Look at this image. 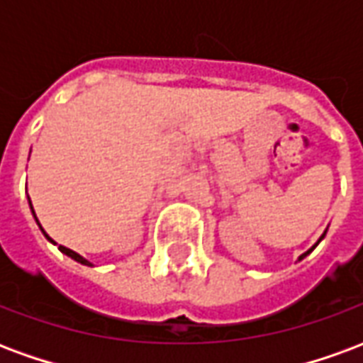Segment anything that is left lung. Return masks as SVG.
I'll return each mask as SVG.
<instances>
[{"instance_id": "8db88e82", "label": "left lung", "mask_w": 363, "mask_h": 363, "mask_svg": "<svg viewBox=\"0 0 363 363\" xmlns=\"http://www.w3.org/2000/svg\"><path fill=\"white\" fill-rule=\"evenodd\" d=\"M325 235H327V231H325V233H323V235H320V239H323V237H325ZM320 239H319V241H320ZM319 241H317V243L313 245V247H311V249H309V251H307V252H303V255H301V257H299V260H301V259H305V257H307V255H309V252H311L313 249H315V247H317V245H319Z\"/></svg>"}]
</instances>
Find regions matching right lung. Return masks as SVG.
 I'll use <instances>...</instances> for the list:
<instances>
[{"instance_id":"add662e5","label":"right lung","mask_w":363,"mask_h":363,"mask_svg":"<svg viewBox=\"0 0 363 363\" xmlns=\"http://www.w3.org/2000/svg\"><path fill=\"white\" fill-rule=\"evenodd\" d=\"M28 204H30V198H28ZM30 210H33V204H30ZM33 213H35V210H33ZM35 220H36V216H35ZM36 223H38V220H36ZM38 228H40V223H38ZM40 231H43L44 237H46V239H48V241H52L50 237L46 235V231H44L43 228H40ZM52 243H54V241H52ZM58 249H60V251H62V252H64V255H67V257H69V259L77 260V262H82V264H85V267H93V264H91L89 260H85V259H83V257H82V255H77V252L72 251V249H67V247H64V245H60Z\"/></svg>"}]
</instances>
